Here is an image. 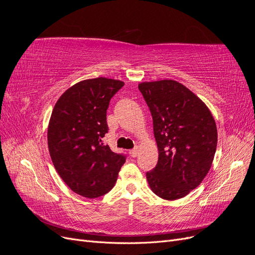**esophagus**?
<instances>
[{"label": "esophagus", "mask_w": 255, "mask_h": 255, "mask_svg": "<svg viewBox=\"0 0 255 255\" xmlns=\"http://www.w3.org/2000/svg\"><path fill=\"white\" fill-rule=\"evenodd\" d=\"M138 151H139V150H138V146H135L134 149H132V150L129 151V155L132 156V157H136L138 155Z\"/></svg>", "instance_id": "1"}]
</instances>
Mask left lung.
Segmentation results:
<instances>
[{"label": "left lung", "instance_id": "obj_1", "mask_svg": "<svg viewBox=\"0 0 255 255\" xmlns=\"http://www.w3.org/2000/svg\"><path fill=\"white\" fill-rule=\"evenodd\" d=\"M138 89L150 109L158 149L146 180L159 198L181 199L210 171L218 138L214 117L201 99L176 81L143 82Z\"/></svg>", "mask_w": 255, "mask_h": 255}]
</instances>
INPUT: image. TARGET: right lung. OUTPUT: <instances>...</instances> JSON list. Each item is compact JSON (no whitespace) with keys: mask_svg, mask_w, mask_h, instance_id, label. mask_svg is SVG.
Here are the masks:
<instances>
[{"mask_svg":"<svg viewBox=\"0 0 255 255\" xmlns=\"http://www.w3.org/2000/svg\"><path fill=\"white\" fill-rule=\"evenodd\" d=\"M123 85L107 78L79 82L53 109L48 128L50 156L59 176L80 196L94 199L107 194L126 163L123 154L102 143L109 132L106 111Z\"/></svg>","mask_w":255,"mask_h":255,"instance_id":"obj_1","label":"right lung"}]
</instances>
